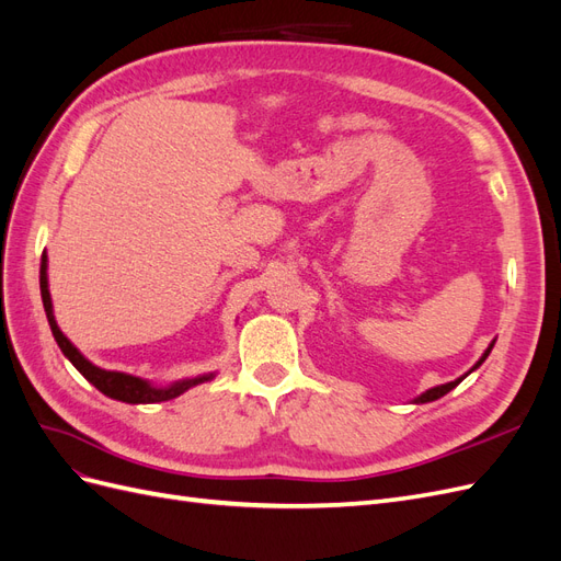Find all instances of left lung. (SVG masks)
<instances>
[{"label":"left lung","mask_w":561,"mask_h":561,"mask_svg":"<svg viewBox=\"0 0 561 561\" xmlns=\"http://www.w3.org/2000/svg\"><path fill=\"white\" fill-rule=\"evenodd\" d=\"M494 344H496V339H494V342H491L489 346H486V351L482 353V358L478 360V363H474L468 371H466V375L463 377H458V379H454V381H449V383H443V386H435V388H428L426 390V393H421L419 398H414V404H423V402H433V400H437V398H443V396H447L449 393V390L451 388H456L458 383H461L468 375H470V371H474V369H478L486 358H489V353H491V348H494Z\"/></svg>","instance_id":"8db88e82"}]
</instances>
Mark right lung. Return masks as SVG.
<instances>
[{
    "label": "right lung",
    "instance_id": "obj_1",
    "mask_svg": "<svg viewBox=\"0 0 561 561\" xmlns=\"http://www.w3.org/2000/svg\"><path fill=\"white\" fill-rule=\"evenodd\" d=\"M48 257L42 254V268H39V287H42V301H44V311L48 318L50 332H54V339L58 342L60 351L67 360H70L79 375L87 379L89 383H93L100 393H105L112 400L118 402H128V404H151V402H165L173 400L178 396H182L184 390H190L198 383H206L210 379H215V371H208V375H198V377H190V379H180L168 386H157L147 379L126 375V371H114V369H103L93 365L87 355H83L70 339L62 334V330L58 328L56 316H54V301H50V293H48Z\"/></svg>",
    "mask_w": 561,
    "mask_h": 561
}]
</instances>
